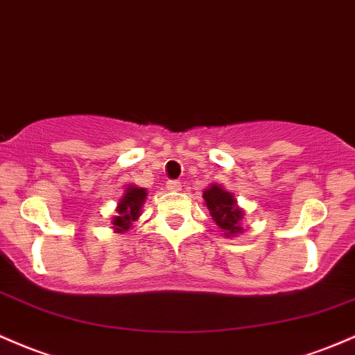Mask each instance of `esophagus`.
<instances>
[{
    "mask_svg": "<svg viewBox=\"0 0 355 355\" xmlns=\"http://www.w3.org/2000/svg\"><path fill=\"white\" fill-rule=\"evenodd\" d=\"M166 189H168L170 192H178V190L182 189V184L178 180H168L166 182Z\"/></svg>",
    "mask_w": 355,
    "mask_h": 355,
    "instance_id": "1",
    "label": "esophagus"
}]
</instances>
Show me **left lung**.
Wrapping results in <instances>:
<instances>
[{"mask_svg": "<svg viewBox=\"0 0 355 355\" xmlns=\"http://www.w3.org/2000/svg\"><path fill=\"white\" fill-rule=\"evenodd\" d=\"M204 200L207 205L212 220L222 229L225 236H237L243 232L241 220H243L244 212L237 205L234 196L222 189L220 185H210L204 190Z\"/></svg>", "mask_w": 355, "mask_h": 355, "instance_id": "obj_1", "label": "left lung"}]
</instances>
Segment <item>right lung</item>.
Returning <instances> with one entry per match:
<instances>
[{
  "label": "right lung",
  "mask_w": 355,
  "mask_h": 355,
  "mask_svg": "<svg viewBox=\"0 0 355 355\" xmlns=\"http://www.w3.org/2000/svg\"><path fill=\"white\" fill-rule=\"evenodd\" d=\"M146 200V189L130 185L124 192V196L119 198L118 207H116L114 219H112V227L116 232H126L133 225L135 220L141 216L143 204Z\"/></svg>",
  "instance_id": "1"
}]
</instances>
